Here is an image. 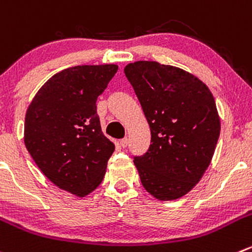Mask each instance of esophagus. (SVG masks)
I'll use <instances>...</instances> for the list:
<instances>
[{
    "label": "esophagus",
    "instance_id": "esophagus-1",
    "mask_svg": "<svg viewBox=\"0 0 252 252\" xmlns=\"http://www.w3.org/2000/svg\"><path fill=\"white\" fill-rule=\"evenodd\" d=\"M119 144H121L122 148H126V145H128V139H126V138L122 139V140L119 141Z\"/></svg>",
    "mask_w": 252,
    "mask_h": 252
}]
</instances>
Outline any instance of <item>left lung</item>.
Segmentation results:
<instances>
[{
	"instance_id": "left-lung-1",
	"label": "left lung",
	"mask_w": 252,
	"mask_h": 252,
	"mask_svg": "<svg viewBox=\"0 0 252 252\" xmlns=\"http://www.w3.org/2000/svg\"><path fill=\"white\" fill-rule=\"evenodd\" d=\"M151 131V145L134 158L143 187L158 201L181 198L201 181L214 155L220 118L203 81L156 61L124 67Z\"/></svg>"
}]
</instances>
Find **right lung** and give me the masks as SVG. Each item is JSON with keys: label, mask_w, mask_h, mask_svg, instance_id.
I'll use <instances>...</instances> for the list:
<instances>
[{"label": "right lung", "mask_w": 252, "mask_h": 252, "mask_svg": "<svg viewBox=\"0 0 252 252\" xmlns=\"http://www.w3.org/2000/svg\"><path fill=\"white\" fill-rule=\"evenodd\" d=\"M117 71L114 64L63 70L39 89L27 109V150L49 181L76 197L98 187L114 151L102 133L96 101Z\"/></svg>", "instance_id": "obj_1"}]
</instances>
